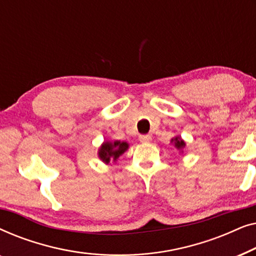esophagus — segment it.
<instances>
[{
	"label": "esophagus",
	"mask_w": 256,
	"mask_h": 256,
	"mask_svg": "<svg viewBox=\"0 0 256 256\" xmlns=\"http://www.w3.org/2000/svg\"><path fill=\"white\" fill-rule=\"evenodd\" d=\"M138 140H140V142H142V143H149V142H152V136H150V135H140Z\"/></svg>",
	"instance_id": "34e87169"
}]
</instances>
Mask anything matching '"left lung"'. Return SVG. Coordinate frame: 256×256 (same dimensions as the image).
Listing matches in <instances>:
<instances>
[{
    "mask_svg": "<svg viewBox=\"0 0 256 256\" xmlns=\"http://www.w3.org/2000/svg\"><path fill=\"white\" fill-rule=\"evenodd\" d=\"M171 142L174 144V148L178 149V150H183L184 146H185V142L182 140L180 136H176V138H174L171 140Z\"/></svg>",
    "mask_w": 256,
    "mask_h": 256,
    "instance_id": "left-lung-1",
    "label": "left lung"
}]
</instances>
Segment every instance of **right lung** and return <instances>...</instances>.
<instances>
[{"instance_id": "right-lung-1", "label": "right lung", "mask_w": 256, "mask_h": 256, "mask_svg": "<svg viewBox=\"0 0 256 256\" xmlns=\"http://www.w3.org/2000/svg\"><path fill=\"white\" fill-rule=\"evenodd\" d=\"M128 146L129 144L127 142H104L98 154H99L101 160H104V163H108L110 160H116L128 149Z\"/></svg>"}]
</instances>
